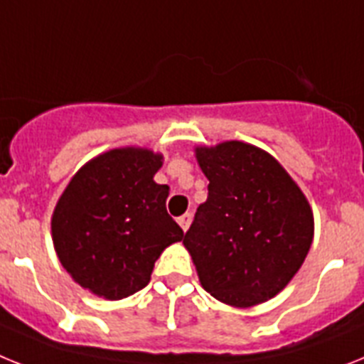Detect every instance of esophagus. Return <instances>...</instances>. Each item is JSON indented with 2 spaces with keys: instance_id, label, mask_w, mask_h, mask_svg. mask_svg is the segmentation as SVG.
I'll return each instance as SVG.
<instances>
[{
  "instance_id": "1",
  "label": "esophagus",
  "mask_w": 364,
  "mask_h": 364,
  "mask_svg": "<svg viewBox=\"0 0 364 364\" xmlns=\"http://www.w3.org/2000/svg\"><path fill=\"white\" fill-rule=\"evenodd\" d=\"M191 222H192V215H191V213H185V215L177 218V224L181 225L183 231H187L188 225H191Z\"/></svg>"
}]
</instances>
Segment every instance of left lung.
<instances>
[{
  "mask_svg": "<svg viewBox=\"0 0 364 364\" xmlns=\"http://www.w3.org/2000/svg\"><path fill=\"white\" fill-rule=\"evenodd\" d=\"M209 179L183 244L201 287L231 307L279 294L304 264L314 235L309 201L268 151L240 140L194 149Z\"/></svg>",
  "mask_w": 364,
  "mask_h": 364,
  "instance_id": "8db88e82",
  "label": "left lung"
}]
</instances>
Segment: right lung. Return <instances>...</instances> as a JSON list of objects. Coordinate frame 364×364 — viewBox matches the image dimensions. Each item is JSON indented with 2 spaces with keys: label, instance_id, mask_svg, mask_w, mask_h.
I'll return each mask as SVG.
<instances>
[{
  "label": "right lung",
  "instance_id": "right-lung-1",
  "mask_svg": "<svg viewBox=\"0 0 364 364\" xmlns=\"http://www.w3.org/2000/svg\"><path fill=\"white\" fill-rule=\"evenodd\" d=\"M163 154L109 149L70 179L51 215V239L64 270L85 291L122 300L144 289L155 261L183 229L166 213L170 187L154 176Z\"/></svg>",
  "mask_w": 364,
  "mask_h": 364
}]
</instances>
